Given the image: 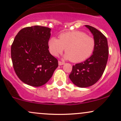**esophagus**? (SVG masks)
<instances>
[{"instance_id": "obj_1", "label": "esophagus", "mask_w": 121, "mask_h": 121, "mask_svg": "<svg viewBox=\"0 0 121 121\" xmlns=\"http://www.w3.org/2000/svg\"><path fill=\"white\" fill-rule=\"evenodd\" d=\"M65 64V62H61L60 61H59V65H64Z\"/></svg>"}]
</instances>
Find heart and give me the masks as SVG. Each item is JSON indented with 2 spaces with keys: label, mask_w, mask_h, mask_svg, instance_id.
Listing matches in <instances>:
<instances>
[{
  "label": "heart",
  "mask_w": 121,
  "mask_h": 121,
  "mask_svg": "<svg viewBox=\"0 0 121 121\" xmlns=\"http://www.w3.org/2000/svg\"><path fill=\"white\" fill-rule=\"evenodd\" d=\"M59 40L52 37L49 40L48 46L52 55L57 56L65 48V59L70 60L73 62H81L91 56L95 47L94 37L87 35L80 30L66 32L59 36Z\"/></svg>",
  "instance_id": "obj_1"
}]
</instances>
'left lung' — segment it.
Instances as JSON below:
<instances>
[{"instance_id":"8db88e82","label":"left lung","mask_w":121,"mask_h":121,"mask_svg":"<svg viewBox=\"0 0 121 121\" xmlns=\"http://www.w3.org/2000/svg\"><path fill=\"white\" fill-rule=\"evenodd\" d=\"M94 36L95 47L93 55L84 62L73 65L69 78L80 87L91 86L100 79L108 59L109 48L105 36L98 30L86 25Z\"/></svg>"}]
</instances>
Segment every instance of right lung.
<instances>
[{"label":"right lung","mask_w":121,"mask_h":121,"mask_svg":"<svg viewBox=\"0 0 121 121\" xmlns=\"http://www.w3.org/2000/svg\"><path fill=\"white\" fill-rule=\"evenodd\" d=\"M51 30L40 26L28 27L15 37L11 49L12 64L25 84L36 87L46 84L59 65L48 50Z\"/></svg>","instance_id":"1"}]
</instances>
